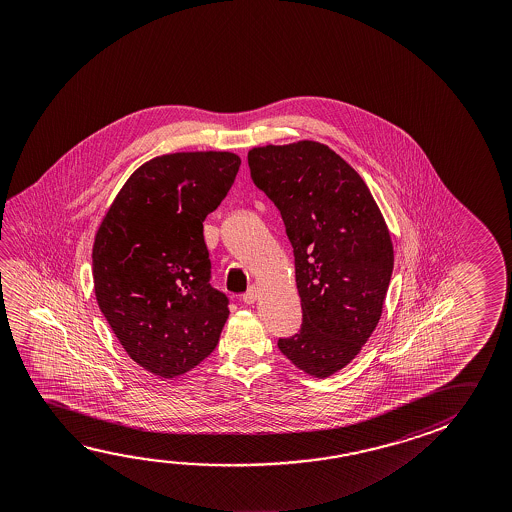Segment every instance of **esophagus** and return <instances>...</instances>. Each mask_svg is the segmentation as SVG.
I'll return each instance as SVG.
<instances>
[{
	"label": "esophagus",
	"instance_id": "34e87169",
	"mask_svg": "<svg viewBox=\"0 0 512 512\" xmlns=\"http://www.w3.org/2000/svg\"><path fill=\"white\" fill-rule=\"evenodd\" d=\"M257 298H259V289L255 287V285H252V287H248V291L243 294V302L250 303L257 302Z\"/></svg>",
	"mask_w": 512,
	"mask_h": 512
}]
</instances>
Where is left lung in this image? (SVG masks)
I'll list each match as a JSON object with an SVG mask.
<instances>
[{
	"label": "left lung",
	"mask_w": 512,
	"mask_h": 512,
	"mask_svg": "<svg viewBox=\"0 0 512 512\" xmlns=\"http://www.w3.org/2000/svg\"><path fill=\"white\" fill-rule=\"evenodd\" d=\"M248 166L284 219L302 300V328L278 348L310 377H330L382 316L394 264L386 221L361 175L325 144L260 146Z\"/></svg>",
	"instance_id": "obj_1"
}]
</instances>
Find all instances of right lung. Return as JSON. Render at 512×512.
<instances>
[{"instance_id": "obj_1", "label": "right lung", "mask_w": 512, "mask_h": 512, "mask_svg": "<svg viewBox=\"0 0 512 512\" xmlns=\"http://www.w3.org/2000/svg\"><path fill=\"white\" fill-rule=\"evenodd\" d=\"M241 159L182 151L144 162L121 187L94 237V293L125 352L160 378L209 357L228 298L210 285L203 221L225 200Z\"/></svg>"}]
</instances>
